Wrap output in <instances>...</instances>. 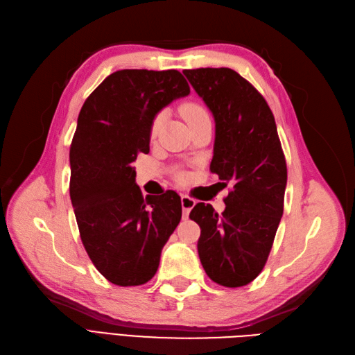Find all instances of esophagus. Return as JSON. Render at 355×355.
Here are the masks:
<instances>
[{
  "label": "esophagus",
  "mask_w": 355,
  "mask_h": 355,
  "mask_svg": "<svg viewBox=\"0 0 355 355\" xmlns=\"http://www.w3.org/2000/svg\"><path fill=\"white\" fill-rule=\"evenodd\" d=\"M180 202H182V209H184V216L188 218L189 211L192 210V207L196 206V200L188 197V196H182L180 197Z\"/></svg>",
  "instance_id": "obj_1"
}]
</instances>
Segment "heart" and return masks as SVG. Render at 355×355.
<instances>
[{"label":"heart","mask_w":355,"mask_h":355,"mask_svg":"<svg viewBox=\"0 0 355 355\" xmlns=\"http://www.w3.org/2000/svg\"><path fill=\"white\" fill-rule=\"evenodd\" d=\"M180 112L182 115H184V118L187 120L188 124H192L196 123L198 120H202V118H209V114L207 111L202 108V106L197 102H187L180 106ZM163 123H164V112H158L151 121V125H149V136L151 137H155L161 127H163Z\"/></svg>","instance_id":"obj_1"}]
</instances>
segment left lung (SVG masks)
<instances>
[{"label": "left lung", "instance_id": "1", "mask_svg": "<svg viewBox=\"0 0 355 355\" xmlns=\"http://www.w3.org/2000/svg\"><path fill=\"white\" fill-rule=\"evenodd\" d=\"M214 118L210 171L231 185L225 210L198 202L189 218L201 228L198 256L214 283L241 287L261 274L284 207L287 166L272 111L230 68L185 69Z\"/></svg>", "mask_w": 355, "mask_h": 355}]
</instances>
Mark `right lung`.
Masks as SVG:
<instances>
[{"label":"right lung","mask_w":355,"mask_h":355,"mask_svg":"<svg viewBox=\"0 0 355 355\" xmlns=\"http://www.w3.org/2000/svg\"><path fill=\"white\" fill-rule=\"evenodd\" d=\"M189 94L179 71L121 69L85 99L69 149V196L93 265L116 286H141L180 222L175 191L144 198L132 166L149 153L153 118Z\"/></svg>","instance_id":"obj_1"}]
</instances>
